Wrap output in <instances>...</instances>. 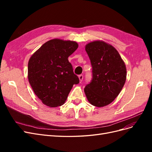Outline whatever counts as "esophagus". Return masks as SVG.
Instances as JSON below:
<instances>
[{
	"label": "esophagus",
	"mask_w": 152,
	"mask_h": 152,
	"mask_svg": "<svg viewBox=\"0 0 152 152\" xmlns=\"http://www.w3.org/2000/svg\"><path fill=\"white\" fill-rule=\"evenodd\" d=\"M83 78H84V77H83V75H79V79L80 82H81L82 81V80H83Z\"/></svg>",
	"instance_id": "1"
}]
</instances>
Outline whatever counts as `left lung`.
<instances>
[{"label": "left lung", "mask_w": 152, "mask_h": 152, "mask_svg": "<svg viewBox=\"0 0 152 152\" xmlns=\"http://www.w3.org/2000/svg\"><path fill=\"white\" fill-rule=\"evenodd\" d=\"M85 49L93 67V79L84 93L92 105L103 107L121 93L126 80V66L117 49L103 40L91 42Z\"/></svg>", "instance_id": "obj_1"}]
</instances>
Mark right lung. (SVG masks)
Listing matches in <instances>:
<instances>
[{
    "label": "right lung",
    "instance_id": "obj_1",
    "mask_svg": "<svg viewBox=\"0 0 152 152\" xmlns=\"http://www.w3.org/2000/svg\"><path fill=\"white\" fill-rule=\"evenodd\" d=\"M78 46L75 41L54 39L44 43L29 59V83L35 95L49 107L63 105L73 84L79 83L68 59Z\"/></svg>",
    "mask_w": 152,
    "mask_h": 152
}]
</instances>
